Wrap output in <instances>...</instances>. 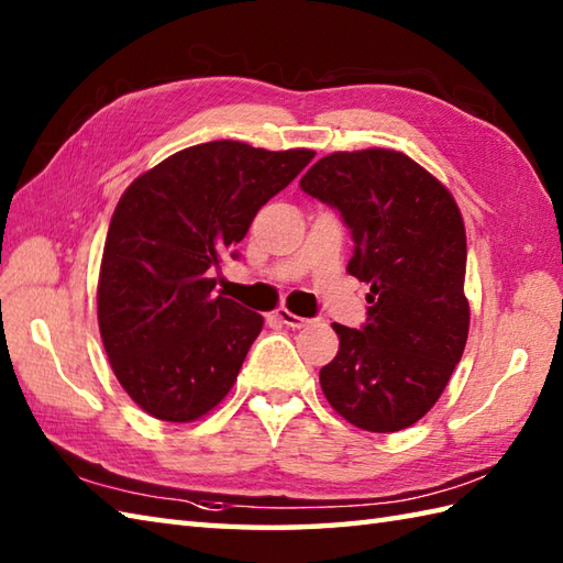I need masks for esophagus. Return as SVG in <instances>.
Listing matches in <instances>:
<instances>
[{
    "label": "esophagus",
    "mask_w": 563,
    "mask_h": 563,
    "mask_svg": "<svg viewBox=\"0 0 563 563\" xmlns=\"http://www.w3.org/2000/svg\"><path fill=\"white\" fill-rule=\"evenodd\" d=\"M273 317L280 321V324H285V327H292V329H302V327H307L309 324V319H302V317H297V314H292L290 309H285V307H278L273 312Z\"/></svg>",
    "instance_id": "obj_1"
}]
</instances>
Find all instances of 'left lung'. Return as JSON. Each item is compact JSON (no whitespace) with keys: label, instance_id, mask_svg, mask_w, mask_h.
Segmentation results:
<instances>
[{"label":"left lung","instance_id":"1","mask_svg":"<svg viewBox=\"0 0 563 563\" xmlns=\"http://www.w3.org/2000/svg\"><path fill=\"white\" fill-rule=\"evenodd\" d=\"M300 188L341 212L369 285L367 324H333L339 353L321 367L324 397L369 433H397L445 391L470 333L466 234L450 190L397 150L333 152Z\"/></svg>","mask_w":563,"mask_h":563}]
</instances>
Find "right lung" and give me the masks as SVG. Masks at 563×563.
I'll list each match as a JSON object with an SVG mask.
<instances>
[{
	"label": "right lung",
	"instance_id": "obj_1",
	"mask_svg": "<svg viewBox=\"0 0 563 563\" xmlns=\"http://www.w3.org/2000/svg\"><path fill=\"white\" fill-rule=\"evenodd\" d=\"M312 150L268 152L236 140L166 157L125 188L106 236L99 331L128 397L169 423L212 411L236 382L263 317L212 295L224 254Z\"/></svg>",
	"mask_w": 563,
	"mask_h": 563
}]
</instances>
